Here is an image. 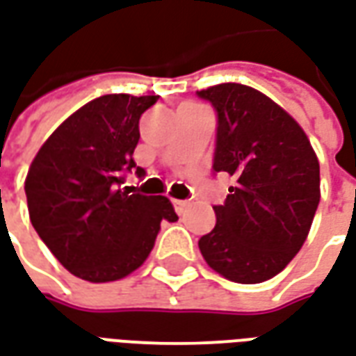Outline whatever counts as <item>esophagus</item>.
<instances>
[{"mask_svg":"<svg viewBox=\"0 0 356 356\" xmlns=\"http://www.w3.org/2000/svg\"><path fill=\"white\" fill-rule=\"evenodd\" d=\"M186 206H188V204H186L185 200H173V208H175V211H177L179 216H181V213L185 211Z\"/></svg>","mask_w":356,"mask_h":356,"instance_id":"esophagus-1","label":"esophagus"}]
</instances>
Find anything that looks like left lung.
<instances>
[{
  "label": "left lung",
  "instance_id": "1",
  "mask_svg": "<svg viewBox=\"0 0 356 356\" xmlns=\"http://www.w3.org/2000/svg\"><path fill=\"white\" fill-rule=\"evenodd\" d=\"M198 97L217 114L213 171L232 179L198 248L232 282H265L309 234L321 202L318 160L298 122L257 89L219 83Z\"/></svg>",
  "mask_w": 356,
  "mask_h": 356
}]
</instances>
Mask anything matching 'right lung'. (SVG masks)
I'll return each instance as SVG.
<instances>
[{
  "instance_id": "1",
  "label": "right lung",
  "mask_w": 356,
  "mask_h": 356,
  "mask_svg": "<svg viewBox=\"0 0 356 356\" xmlns=\"http://www.w3.org/2000/svg\"><path fill=\"white\" fill-rule=\"evenodd\" d=\"M160 97L102 95L76 110L43 143L24 183L30 221L74 276L120 280L154 248L162 221L179 217L165 196L122 188L133 162L139 120Z\"/></svg>"
}]
</instances>
